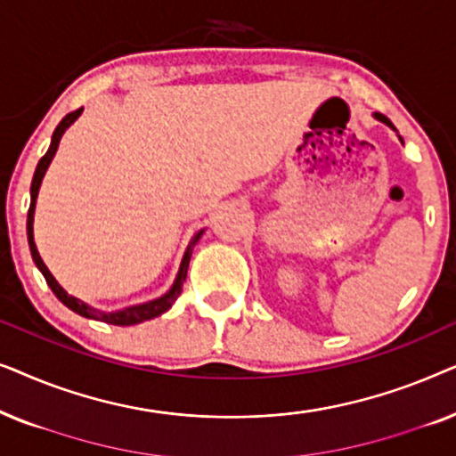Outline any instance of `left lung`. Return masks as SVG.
Returning a JSON list of instances; mask_svg holds the SVG:
<instances>
[{"mask_svg":"<svg viewBox=\"0 0 456 456\" xmlns=\"http://www.w3.org/2000/svg\"><path fill=\"white\" fill-rule=\"evenodd\" d=\"M373 118H376V120L378 122H382V124H386V126H390L392 130H395V133L398 134V130L395 128V124H392L390 120H388V118H386L384 114H379V111H373ZM398 139H401V134H398ZM401 142H403V139H401Z\"/></svg>","mask_w":456,"mask_h":456,"instance_id":"1","label":"left lung"}]
</instances>
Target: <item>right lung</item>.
<instances>
[{
    "mask_svg": "<svg viewBox=\"0 0 456 456\" xmlns=\"http://www.w3.org/2000/svg\"><path fill=\"white\" fill-rule=\"evenodd\" d=\"M83 114V108L72 111V114H68L64 120L58 124V128L53 130L52 134V142H49V149L47 153L43 155L39 159V164H37V170H35V176H33V183H30V208H28V216H27V236H28V248H30V255H33V261L35 265L39 267V272L45 276L49 289L53 290V295L60 298L61 303L66 305L68 309H72L74 314L83 315V317H89V320H97V322H105V323H111V326H134V323H141V322H147V320H153V317H158L161 314H166L167 309L172 307L174 301L180 297V292H183V282L186 280V272H189V261H191V255H192V248L201 239L205 230H199V232L192 236L189 247H186L184 251V257L180 261V270L176 273V280H174L172 289L166 292V295H161L159 298H153V301H147V303H141V305H133V307H124L120 311H102V309H95L91 307V305H86L85 301H80V298L68 295V292L61 289L58 280L53 278V273L47 270V265L43 264L39 251H37V245H35V234H33V222H35V208H37V197H39V189H41V183H43V176H45L49 164H52V159L55 158V151H58L60 147V141L61 136L68 128L72 126L74 122L78 120V116Z\"/></svg>",
    "mask_w": 456,
    "mask_h": 456,
    "instance_id": "right-lung-1",
    "label": "right lung"
}]
</instances>
